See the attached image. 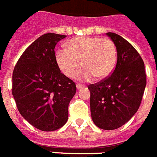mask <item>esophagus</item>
Listing matches in <instances>:
<instances>
[{"mask_svg":"<svg viewBox=\"0 0 157 157\" xmlns=\"http://www.w3.org/2000/svg\"><path fill=\"white\" fill-rule=\"evenodd\" d=\"M83 86H84V85L80 84V83H77V84H76V87H77V89H78V90L81 88H82Z\"/></svg>","mask_w":157,"mask_h":157,"instance_id":"esophagus-1","label":"esophagus"}]
</instances>
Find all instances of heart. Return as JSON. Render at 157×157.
<instances>
[{
  "label": "heart",
  "mask_w": 157,
  "mask_h": 157,
  "mask_svg": "<svg viewBox=\"0 0 157 157\" xmlns=\"http://www.w3.org/2000/svg\"><path fill=\"white\" fill-rule=\"evenodd\" d=\"M56 60L64 75L73 78L81 71L82 80L95 76L105 78L113 72L117 60L116 46L111 40L100 37H76L66 44V48L57 50Z\"/></svg>",
  "instance_id": "obj_1"
}]
</instances>
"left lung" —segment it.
I'll return each instance as SVG.
<instances>
[{
  "mask_svg": "<svg viewBox=\"0 0 157 157\" xmlns=\"http://www.w3.org/2000/svg\"><path fill=\"white\" fill-rule=\"evenodd\" d=\"M106 35L116 46V67L112 75L89 85L88 89L92 121L99 128L112 130L123 126L137 112L147 81L144 61L135 48L117 34Z\"/></svg>",
  "mask_w": 157,
  "mask_h": 157,
  "instance_id": "1",
  "label": "left lung"
}]
</instances>
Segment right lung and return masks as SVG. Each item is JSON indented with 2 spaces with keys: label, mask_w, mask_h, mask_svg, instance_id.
<instances>
[{
  "label": "right lung",
  "mask_w": 157,
  "mask_h": 157,
  "mask_svg": "<svg viewBox=\"0 0 157 157\" xmlns=\"http://www.w3.org/2000/svg\"><path fill=\"white\" fill-rule=\"evenodd\" d=\"M66 36L44 34L18 59L13 72L12 94L20 114L43 131L60 129L68 120L76 85L61 72L55 46Z\"/></svg>",
  "instance_id": "1"
}]
</instances>
